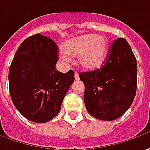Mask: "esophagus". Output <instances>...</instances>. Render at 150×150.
<instances>
[{"instance_id": "34e87169", "label": "esophagus", "mask_w": 150, "mask_h": 150, "mask_svg": "<svg viewBox=\"0 0 150 150\" xmlns=\"http://www.w3.org/2000/svg\"><path fill=\"white\" fill-rule=\"evenodd\" d=\"M75 79L76 80V81L80 79V76H79V75H78V73H76V72L75 73Z\"/></svg>"}]
</instances>
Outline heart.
<instances>
[{"instance_id":"1","label":"heart","mask_w":150,"mask_h":150,"mask_svg":"<svg viewBox=\"0 0 150 150\" xmlns=\"http://www.w3.org/2000/svg\"><path fill=\"white\" fill-rule=\"evenodd\" d=\"M108 39L96 34H86L69 39L64 44V52L59 54L60 59L69 62L71 57H79V65L84 69L99 68L108 53Z\"/></svg>"}]
</instances>
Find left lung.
Segmentation results:
<instances>
[{"label":"left lung","mask_w":150,"mask_h":150,"mask_svg":"<svg viewBox=\"0 0 150 150\" xmlns=\"http://www.w3.org/2000/svg\"><path fill=\"white\" fill-rule=\"evenodd\" d=\"M137 61L126 39H116L101 69L79 73L85 84L88 112L104 121L117 119L134 101L137 89Z\"/></svg>","instance_id":"left-lung-1"}]
</instances>
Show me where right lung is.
I'll list each match as a JSON object with an SVG mask.
<instances>
[{
	"instance_id": "obj_1",
	"label": "right lung",
	"mask_w": 150,
	"mask_h": 150,
	"mask_svg": "<svg viewBox=\"0 0 150 150\" xmlns=\"http://www.w3.org/2000/svg\"><path fill=\"white\" fill-rule=\"evenodd\" d=\"M59 49L48 37L35 34L16 50L9 69L11 101L27 119L42 123L59 113L63 100L75 81L74 71L55 69Z\"/></svg>"
}]
</instances>
